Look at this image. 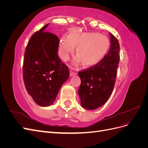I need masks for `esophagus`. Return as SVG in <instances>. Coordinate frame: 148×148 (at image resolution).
Instances as JSON below:
<instances>
[{"label":"esophagus","mask_w":148,"mask_h":148,"mask_svg":"<svg viewBox=\"0 0 148 148\" xmlns=\"http://www.w3.org/2000/svg\"><path fill=\"white\" fill-rule=\"evenodd\" d=\"M70 75L71 77H73V76L77 75L78 72H77V70L74 69L73 68H71V67H70Z\"/></svg>","instance_id":"obj_1"}]
</instances>
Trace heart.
<instances>
[{
  "label": "heart",
  "instance_id": "1",
  "mask_svg": "<svg viewBox=\"0 0 148 148\" xmlns=\"http://www.w3.org/2000/svg\"><path fill=\"white\" fill-rule=\"evenodd\" d=\"M110 46L109 40L105 35L96 33L71 32L60 39L59 54L62 60L66 61L77 47V57L73 63H84L86 66H93L103 59Z\"/></svg>",
  "mask_w": 148,
  "mask_h": 148
}]
</instances>
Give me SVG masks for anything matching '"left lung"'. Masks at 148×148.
<instances>
[{"label": "left lung", "mask_w": 148, "mask_h": 148, "mask_svg": "<svg viewBox=\"0 0 148 148\" xmlns=\"http://www.w3.org/2000/svg\"><path fill=\"white\" fill-rule=\"evenodd\" d=\"M110 34V49L97 65L79 71L81 84L78 95L81 106L88 110H95L109 99L114 88L120 61V45L117 39Z\"/></svg>", "instance_id": "obj_1"}]
</instances>
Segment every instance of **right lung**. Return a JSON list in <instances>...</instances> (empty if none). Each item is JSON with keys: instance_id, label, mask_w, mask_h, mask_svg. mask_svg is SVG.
<instances>
[{"instance_id": "1", "label": "right lung", "mask_w": 148, "mask_h": 148, "mask_svg": "<svg viewBox=\"0 0 148 148\" xmlns=\"http://www.w3.org/2000/svg\"><path fill=\"white\" fill-rule=\"evenodd\" d=\"M49 25L31 37L26 48L23 66L26 90L34 101L42 107L53 104L62 85L70 75L68 66L58 57L59 38L46 32Z\"/></svg>"}]
</instances>
